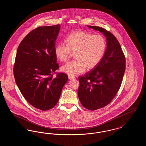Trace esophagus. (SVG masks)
Returning a JSON list of instances; mask_svg holds the SVG:
<instances>
[{"mask_svg":"<svg viewBox=\"0 0 146 146\" xmlns=\"http://www.w3.org/2000/svg\"><path fill=\"white\" fill-rule=\"evenodd\" d=\"M74 76H68V78H69V79L70 80H71V79H74Z\"/></svg>","mask_w":146,"mask_h":146,"instance_id":"34e87169","label":"esophagus"}]
</instances>
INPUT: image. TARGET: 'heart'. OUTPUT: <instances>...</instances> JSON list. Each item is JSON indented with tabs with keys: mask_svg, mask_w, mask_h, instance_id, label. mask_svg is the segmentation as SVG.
<instances>
[{
	"mask_svg": "<svg viewBox=\"0 0 146 146\" xmlns=\"http://www.w3.org/2000/svg\"><path fill=\"white\" fill-rule=\"evenodd\" d=\"M67 44L58 43L56 45L55 54L61 62L67 61L72 52L75 59L67 63L61 70L70 76H74L96 66L102 58L106 48L104 36L100 34L92 35L83 31H76L69 35Z\"/></svg>",
	"mask_w": 146,
	"mask_h": 146,
	"instance_id": "heart-1",
	"label": "heart"
}]
</instances>
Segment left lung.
I'll return each instance as SVG.
<instances>
[{"instance_id":"1","label":"left lung","mask_w":146,"mask_h":146,"mask_svg":"<svg viewBox=\"0 0 146 146\" xmlns=\"http://www.w3.org/2000/svg\"><path fill=\"white\" fill-rule=\"evenodd\" d=\"M102 33L107 49L97 66L79 77V99L84 107L94 111L109 104L121 86L125 71V57L115 36L104 28L87 26Z\"/></svg>"}]
</instances>
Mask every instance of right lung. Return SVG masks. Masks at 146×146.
Segmentation results:
<instances>
[{"mask_svg": "<svg viewBox=\"0 0 146 146\" xmlns=\"http://www.w3.org/2000/svg\"><path fill=\"white\" fill-rule=\"evenodd\" d=\"M60 25L35 28L21 41L16 56L14 75L21 94L35 108L47 111L58 102L68 76L57 73L55 54Z\"/></svg>", "mask_w": 146, "mask_h": 146, "instance_id": "right-lung-1", "label": "right lung"}]
</instances>
